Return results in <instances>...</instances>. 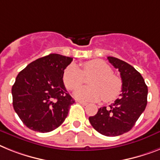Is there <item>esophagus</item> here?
I'll list each match as a JSON object with an SVG mask.
<instances>
[{
	"label": "esophagus",
	"mask_w": 160,
	"mask_h": 160,
	"mask_svg": "<svg viewBox=\"0 0 160 160\" xmlns=\"http://www.w3.org/2000/svg\"><path fill=\"white\" fill-rule=\"evenodd\" d=\"M78 102L80 103L81 105H88V103L84 102V101H78Z\"/></svg>",
	"instance_id": "obj_1"
}]
</instances>
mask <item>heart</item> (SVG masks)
Instances as JSON below:
<instances>
[{
	"instance_id": "heart-1",
	"label": "heart",
	"mask_w": 160,
	"mask_h": 160,
	"mask_svg": "<svg viewBox=\"0 0 160 160\" xmlns=\"http://www.w3.org/2000/svg\"><path fill=\"white\" fill-rule=\"evenodd\" d=\"M93 80L92 84L102 95L104 101L113 100L120 90V80L112 73V69L102 60H91L83 64V70L80 72L74 66L69 67L64 74V82L69 90H77L82 85L84 78ZM76 96L83 101H96L100 98V93L92 88L78 90Z\"/></svg>"
}]
</instances>
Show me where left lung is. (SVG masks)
I'll list each match as a JSON object with an SVG mask.
<instances>
[{"instance_id":"1","label":"left lung","mask_w":160,"mask_h":160,"mask_svg":"<svg viewBox=\"0 0 160 160\" xmlns=\"http://www.w3.org/2000/svg\"><path fill=\"white\" fill-rule=\"evenodd\" d=\"M109 62L118 68L122 79V93L109 108L98 109L89 117L92 126L107 137H116L128 132L146 109L148 88L138 71L126 62L109 56Z\"/></svg>"}]
</instances>
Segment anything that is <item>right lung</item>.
Masks as SVG:
<instances>
[{"label":"right lung","instance_id":"obj_1","mask_svg":"<svg viewBox=\"0 0 160 160\" xmlns=\"http://www.w3.org/2000/svg\"><path fill=\"white\" fill-rule=\"evenodd\" d=\"M72 58L59 54L39 58L18 74L12 87L13 106L31 130L49 132L63 123L74 101L63 82Z\"/></svg>","mask_w":160,"mask_h":160}]
</instances>
